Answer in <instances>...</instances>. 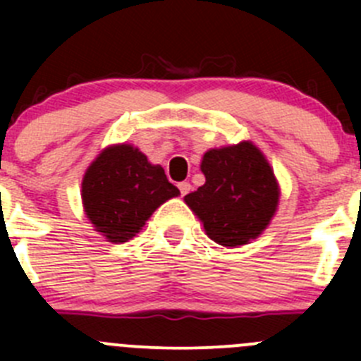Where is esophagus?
I'll use <instances>...</instances> for the list:
<instances>
[{
	"label": "esophagus",
	"mask_w": 361,
	"mask_h": 361,
	"mask_svg": "<svg viewBox=\"0 0 361 361\" xmlns=\"http://www.w3.org/2000/svg\"><path fill=\"white\" fill-rule=\"evenodd\" d=\"M178 188H180V192H181V195H187L188 192L192 190V185L188 183V181H181L180 185H178Z\"/></svg>",
	"instance_id": "1"
}]
</instances>
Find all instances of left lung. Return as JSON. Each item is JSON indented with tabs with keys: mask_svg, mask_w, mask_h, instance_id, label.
Here are the masks:
<instances>
[{
	"mask_svg": "<svg viewBox=\"0 0 361 361\" xmlns=\"http://www.w3.org/2000/svg\"><path fill=\"white\" fill-rule=\"evenodd\" d=\"M206 183L185 202L214 243L228 248L248 245L267 228L278 209L279 185L267 159L251 141L204 154Z\"/></svg>",
	"mask_w": 361,
	"mask_h": 361,
	"instance_id": "1",
	"label": "left lung"
}]
</instances>
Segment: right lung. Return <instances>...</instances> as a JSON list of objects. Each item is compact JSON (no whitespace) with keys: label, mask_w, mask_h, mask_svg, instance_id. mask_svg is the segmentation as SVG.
<instances>
[{"label":"right lung","mask_w":361,"mask_h":361,"mask_svg":"<svg viewBox=\"0 0 361 361\" xmlns=\"http://www.w3.org/2000/svg\"><path fill=\"white\" fill-rule=\"evenodd\" d=\"M178 195L162 167L126 143L104 148L82 181L87 218L110 243L133 239L160 204Z\"/></svg>","instance_id":"add662e5"}]
</instances>
